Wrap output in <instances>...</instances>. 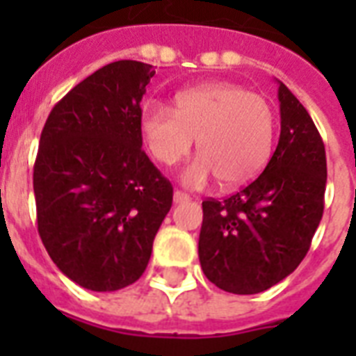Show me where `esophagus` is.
Returning <instances> with one entry per match:
<instances>
[{
    "label": "esophagus",
    "instance_id": "1",
    "mask_svg": "<svg viewBox=\"0 0 356 356\" xmlns=\"http://www.w3.org/2000/svg\"><path fill=\"white\" fill-rule=\"evenodd\" d=\"M173 201L175 203H184V201H190V195L186 192H183V190H175L173 192Z\"/></svg>",
    "mask_w": 356,
    "mask_h": 356
}]
</instances>
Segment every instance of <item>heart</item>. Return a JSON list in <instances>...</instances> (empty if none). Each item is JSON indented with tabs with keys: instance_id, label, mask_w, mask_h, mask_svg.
I'll return each mask as SVG.
<instances>
[{
	"instance_id": "b5f03b06",
	"label": "heart",
	"mask_w": 356,
	"mask_h": 356,
	"mask_svg": "<svg viewBox=\"0 0 356 356\" xmlns=\"http://www.w3.org/2000/svg\"><path fill=\"white\" fill-rule=\"evenodd\" d=\"M142 133L151 155L172 166L188 155L197 140L200 159L184 181L203 184L211 173L225 188L257 177L271 155L275 114L260 94L229 83L190 88L175 97V108L147 102Z\"/></svg>"
}]
</instances>
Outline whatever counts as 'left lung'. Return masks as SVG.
<instances>
[{
    "instance_id": "1",
    "label": "left lung",
    "mask_w": 356,
    "mask_h": 356,
    "mask_svg": "<svg viewBox=\"0 0 356 356\" xmlns=\"http://www.w3.org/2000/svg\"><path fill=\"white\" fill-rule=\"evenodd\" d=\"M281 136L264 172L225 200L203 201L200 262L225 292H264L292 273L323 216L325 145L307 108L279 83Z\"/></svg>"
}]
</instances>
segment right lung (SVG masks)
<instances>
[{"instance_id": "obj_1", "label": "right lung", "mask_w": 356, "mask_h": 356, "mask_svg": "<svg viewBox=\"0 0 356 356\" xmlns=\"http://www.w3.org/2000/svg\"><path fill=\"white\" fill-rule=\"evenodd\" d=\"M151 64L116 60L51 108L33 170L38 234L64 275L94 292L138 281L173 186L142 149Z\"/></svg>"}]
</instances>
